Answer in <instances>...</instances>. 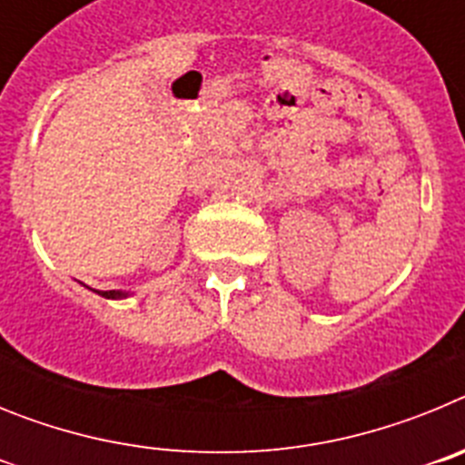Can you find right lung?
<instances>
[{"label":"right lung","instance_id":"1","mask_svg":"<svg viewBox=\"0 0 465 465\" xmlns=\"http://www.w3.org/2000/svg\"><path fill=\"white\" fill-rule=\"evenodd\" d=\"M97 293H100L102 298H109V300H123L130 295V293H125V291H97Z\"/></svg>","mask_w":465,"mask_h":465}]
</instances>
